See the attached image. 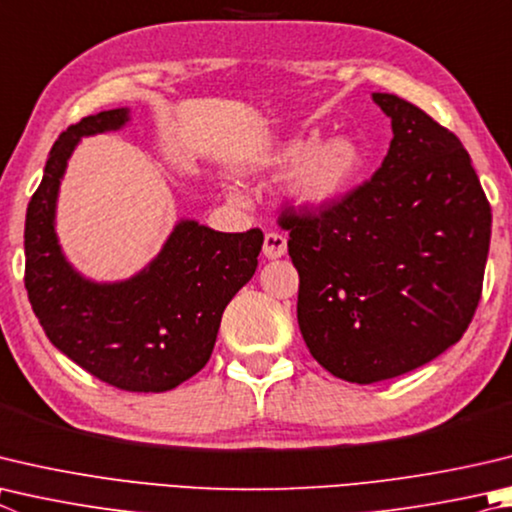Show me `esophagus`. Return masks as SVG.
Listing matches in <instances>:
<instances>
[{
	"label": "esophagus",
	"mask_w": 512,
	"mask_h": 512,
	"mask_svg": "<svg viewBox=\"0 0 512 512\" xmlns=\"http://www.w3.org/2000/svg\"><path fill=\"white\" fill-rule=\"evenodd\" d=\"M264 255L268 259H277L286 255V237L280 235V232H266L264 237Z\"/></svg>",
	"instance_id": "34e87169"
}]
</instances>
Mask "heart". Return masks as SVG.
<instances>
[{
	"label": "heart",
	"instance_id": "b5f03b06",
	"mask_svg": "<svg viewBox=\"0 0 512 512\" xmlns=\"http://www.w3.org/2000/svg\"><path fill=\"white\" fill-rule=\"evenodd\" d=\"M315 138L297 141L282 152V163L305 159L291 181V194L302 206H327L340 199L365 170V152L351 138H336L315 147Z\"/></svg>",
	"mask_w": 512,
	"mask_h": 512
}]
</instances>
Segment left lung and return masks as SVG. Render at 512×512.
Here are the masks:
<instances>
[{"mask_svg": "<svg viewBox=\"0 0 512 512\" xmlns=\"http://www.w3.org/2000/svg\"><path fill=\"white\" fill-rule=\"evenodd\" d=\"M394 138L371 179L318 208L282 206L297 324L333 376L371 385L434 360L481 300L490 203L466 147L423 109L374 94Z\"/></svg>", "mask_w": 512, "mask_h": 512, "instance_id": "obj_1", "label": "left lung"}]
</instances>
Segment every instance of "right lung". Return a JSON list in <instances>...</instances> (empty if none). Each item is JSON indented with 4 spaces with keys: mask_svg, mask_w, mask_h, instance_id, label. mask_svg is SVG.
I'll return each mask as SVG.
<instances>
[{
    "mask_svg": "<svg viewBox=\"0 0 512 512\" xmlns=\"http://www.w3.org/2000/svg\"><path fill=\"white\" fill-rule=\"evenodd\" d=\"M127 109L100 111L62 132L26 210L24 286L55 347L123 392H167L206 367L221 315L253 277L264 232H217L181 221L161 255L127 282L94 284L67 264L53 217L80 136L118 129Z\"/></svg>",
    "mask_w": 512,
    "mask_h": 512,
    "instance_id": "add662e5",
    "label": "right lung"
}]
</instances>
